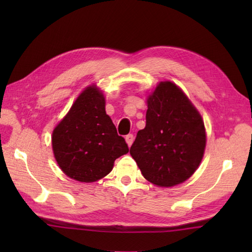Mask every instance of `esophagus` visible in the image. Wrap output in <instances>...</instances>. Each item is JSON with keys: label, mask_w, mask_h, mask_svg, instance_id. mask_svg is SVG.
I'll list each match as a JSON object with an SVG mask.
<instances>
[{"label": "esophagus", "mask_w": 252, "mask_h": 252, "mask_svg": "<svg viewBox=\"0 0 252 252\" xmlns=\"http://www.w3.org/2000/svg\"><path fill=\"white\" fill-rule=\"evenodd\" d=\"M126 144H127V146H131L132 145V143H133V141H134V136H133V134H127L126 136Z\"/></svg>", "instance_id": "1"}]
</instances>
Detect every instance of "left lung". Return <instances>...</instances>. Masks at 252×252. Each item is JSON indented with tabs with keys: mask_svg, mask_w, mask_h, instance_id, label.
Returning <instances> with one entry per match:
<instances>
[{
	"mask_svg": "<svg viewBox=\"0 0 252 252\" xmlns=\"http://www.w3.org/2000/svg\"><path fill=\"white\" fill-rule=\"evenodd\" d=\"M146 126L130 154L144 178L160 187L183 183L199 167L206 130L199 112L178 85L160 82L147 98Z\"/></svg>",
	"mask_w": 252,
	"mask_h": 252,
	"instance_id": "8db88e82",
	"label": "left lung"
}]
</instances>
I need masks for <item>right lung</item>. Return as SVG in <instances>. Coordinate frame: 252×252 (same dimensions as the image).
Here are the masks:
<instances>
[{
    "label": "right lung",
    "mask_w": 252,
    "mask_h": 252,
    "mask_svg": "<svg viewBox=\"0 0 252 252\" xmlns=\"http://www.w3.org/2000/svg\"><path fill=\"white\" fill-rule=\"evenodd\" d=\"M56 161L69 178L95 182L108 174L117 158L129 153L105 110V97L96 85L85 89L53 131Z\"/></svg>",
    "instance_id": "1"
}]
</instances>
